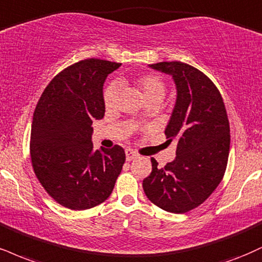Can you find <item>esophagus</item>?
I'll return each mask as SVG.
<instances>
[{
	"mask_svg": "<svg viewBox=\"0 0 262 262\" xmlns=\"http://www.w3.org/2000/svg\"><path fill=\"white\" fill-rule=\"evenodd\" d=\"M137 156H138L137 152H135L134 150H130V149L125 150V159H127V161H132V160H134Z\"/></svg>",
	"mask_w": 262,
	"mask_h": 262,
	"instance_id": "esophagus-1",
	"label": "esophagus"
}]
</instances>
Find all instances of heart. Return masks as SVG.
Here are the masks:
<instances>
[{
  "mask_svg": "<svg viewBox=\"0 0 262 262\" xmlns=\"http://www.w3.org/2000/svg\"><path fill=\"white\" fill-rule=\"evenodd\" d=\"M125 79L118 80V84H123ZM132 83L138 90L140 91L141 96L146 101L147 105L150 103H157L159 105L165 99L166 95V83L160 75L155 73H145L135 77ZM118 99V86L116 84H110L103 91V105L106 110L115 108Z\"/></svg>",
  "mask_w": 262,
  "mask_h": 262,
  "instance_id": "obj_1",
  "label": "heart"
}]
</instances>
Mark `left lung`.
<instances>
[{
  "mask_svg": "<svg viewBox=\"0 0 262 262\" xmlns=\"http://www.w3.org/2000/svg\"><path fill=\"white\" fill-rule=\"evenodd\" d=\"M150 67L171 74L177 86L165 130L169 141L177 140V156L163 168L151 157L152 171L143 188L160 209L184 213L200 206L225 176L231 145L228 116L220 90L198 68L179 61Z\"/></svg>",
  "mask_w": 262,
  "mask_h": 262,
  "instance_id": "8db88e82",
  "label": "left lung"
}]
</instances>
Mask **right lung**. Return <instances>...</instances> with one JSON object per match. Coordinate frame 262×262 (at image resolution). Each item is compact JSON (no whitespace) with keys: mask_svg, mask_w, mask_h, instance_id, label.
<instances>
[{"mask_svg":"<svg viewBox=\"0 0 262 262\" xmlns=\"http://www.w3.org/2000/svg\"><path fill=\"white\" fill-rule=\"evenodd\" d=\"M121 63L88 58L68 66L41 94L30 133L33 169L53 200L86 210L112 193L125 161L119 145L93 150L94 119L105 115L102 86Z\"/></svg>","mask_w":262,"mask_h":262,"instance_id":"1","label":"right lung"}]
</instances>
